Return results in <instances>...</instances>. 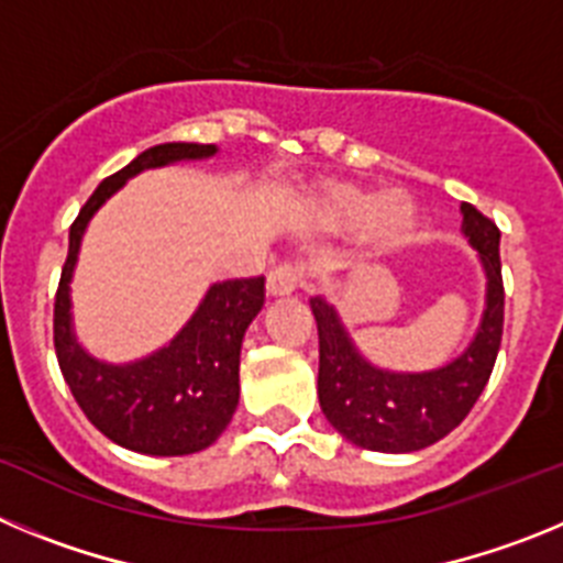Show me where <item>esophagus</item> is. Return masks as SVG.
<instances>
[{
    "label": "esophagus",
    "instance_id": "34e87169",
    "mask_svg": "<svg viewBox=\"0 0 563 563\" xmlns=\"http://www.w3.org/2000/svg\"><path fill=\"white\" fill-rule=\"evenodd\" d=\"M298 282H301V278H298V273L292 271V267L282 265V267H276L271 276H267V292H271L273 298L292 296V292L298 290Z\"/></svg>",
    "mask_w": 563,
    "mask_h": 563
}]
</instances>
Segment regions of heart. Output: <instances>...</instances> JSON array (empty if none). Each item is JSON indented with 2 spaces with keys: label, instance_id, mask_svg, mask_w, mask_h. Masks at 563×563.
I'll use <instances>...</instances> for the list:
<instances>
[{
  "label": "heart",
  "instance_id": "heart-1",
  "mask_svg": "<svg viewBox=\"0 0 563 563\" xmlns=\"http://www.w3.org/2000/svg\"><path fill=\"white\" fill-rule=\"evenodd\" d=\"M307 220L324 231L361 228L369 256L391 253L415 233L420 208L402 188H363L355 183H321L305 206Z\"/></svg>",
  "mask_w": 563,
  "mask_h": 563
}]
</instances>
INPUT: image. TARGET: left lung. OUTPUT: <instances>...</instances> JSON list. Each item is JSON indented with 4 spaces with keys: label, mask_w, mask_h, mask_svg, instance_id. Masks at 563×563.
I'll use <instances>...</instances> for the list:
<instances>
[{
    "label": "left lung",
    "mask_w": 563,
    "mask_h": 563,
    "mask_svg": "<svg viewBox=\"0 0 563 563\" xmlns=\"http://www.w3.org/2000/svg\"><path fill=\"white\" fill-rule=\"evenodd\" d=\"M462 236L479 253L485 307L479 327L460 355L422 372L377 366L357 350L341 312L327 298H310L318 324V402L341 437L366 451L411 454L440 442L479 400L494 372L505 324L499 228L462 202Z\"/></svg>",
    "instance_id": "obj_1"
}]
</instances>
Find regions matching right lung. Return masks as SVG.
I'll list each match as a JSON object with an SVG mask.
<instances>
[{
	"mask_svg": "<svg viewBox=\"0 0 563 563\" xmlns=\"http://www.w3.org/2000/svg\"><path fill=\"white\" fill-rule=\"evenodd\" d=\"M213 143H161L107 177L69 228V253L56 292V355L69 391L103 437L148 456H186L208 449L239 406V355L247 327L265 307V276L213 282L168 343L134 361H103L78 341L73 273L89 222L132 177L174 163L217 157Z\"/></svg>",
	"mask_w": 563,
	"mask_h": 563,
	"instance_id": "right-lung-1",
	"label": "right lung"
}]
</instances>
